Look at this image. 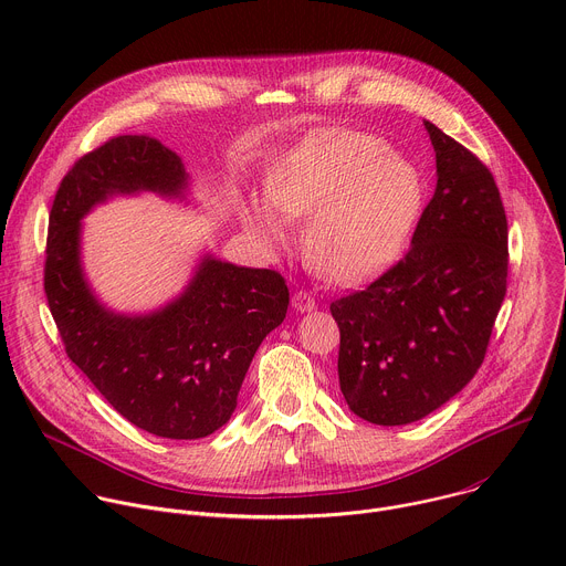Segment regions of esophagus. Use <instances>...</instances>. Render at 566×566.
<instances>
[{"instance_id": "esophagus-1", "label": "esophagus", "mask_w": 566, "mask_h": 566, "mask_svg": "<svg viewBox=\"0 0 566 566\" xmlns=\"http://www.w3.org/2000/svg\"><path fill=\"white\" fill-rule=\"evenodd\" d=\"M291 304L297 313H311L315 308V300L306 293V291H297L293 297H291Z\"/></svg>"}]
</instances>
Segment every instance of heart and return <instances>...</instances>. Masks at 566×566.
<instances>
[{
	"mask_svg": "<svg viewBox=\"0 0 566 566\" xmlns=\"http://www.w3.org/2000/svg\"><path fill=\"white\" fill-rule=\"evenodd\" d=\"M264 197L241 219L269 253L291 244L289 219H308L304 253L340 284H363L406 251L426 208V179L374 136L322 129L271 166Z\"/></svg>",
	"mask_w": 566,
	"mask_h": 566,
	"instance_id": "heart-1",
	"label": "heart"
}]
</instances>
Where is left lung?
Listing matches in <instances>:
<instances>
[{
    "label": "left lung",
    "mask_w": 566,
    "mask_h": 566,
    "mask_svg": "<svg viewBox=\"0 0 566 566\" xmlns=\"http://www.w3.org/2000/svg\"><path fill=\"white\" fill-rule=\"evenodd\" d=\"M437 188L408 255L365 291L340 297V391L360 419L408 426L476 374L506 297L509 226L493 175L423 120Z\"/></svg>",
    "instance_id": "obj_1"
}]
</instances>
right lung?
<instances>
[{
  "mask_svg": "<svg viewBox=\"0 0 566 566\" xmlns=\"http://www.w3.org/2000/svg\"><path fill=\"white\" fill-rule=\"evenodd\" d=\"M177 151L147 134L116 136L62 179L51 214L44 291L66 356L109 406L164 439H201L232 417L262 340L282 325L280 273L203 253L179 295L145 313L107 306L83 264V219L116 197L143 192L190 203Z\"/></svg>",
  "mask_w": 566,
  "mask_h": 566,
  "instance_id": "obj_1",
  "label": "right lung"
}]
</instances>
